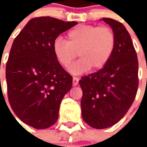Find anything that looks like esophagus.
Returning <instances> with one entry per match:
<instances>
[{
  "mask_svg": "<svg viewBox=\"0 0 147 147\" xmlns=\"http://www.w3.org/2000/svg\"><path fill=\"white\" fill-rule=\"evenodd\" d=\"M79 81H80V79L78 77H73V79H72V85L74 86H77L78 83H79Z\"/></svg>",
  "mask_w": 147,
  "mask_h": 147,
  "instance_id": "obj_1",
  "label": "esophagus"
}]
</instances>
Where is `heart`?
<instances>
[{"label": "heart", "mask_w": 147, "mask_h": 147, "mask_svg": "<svg viewBox=\"0 0 147 147\" xmlns=\"http://www.w3.org/2000/svg\"><path fill=\"white\" fill-rule=\"evenodd\" d=\"M67 41L57 38L53 42L55 57L63 67H67L79 54L81 59L68 67L73 75L84 73L92 67L99 70L107 64L116 46L113 30L106 26L83 25L75 27L67 35Z\"/></svg>", "instance_id": "b5f03b06"}]
</instances>
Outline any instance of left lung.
Here are the masks:
<instances>
[{
	"label": "left lung",
	"mask_w": 147,
	"mask_h": 147,
	"mask_svg": "<svg viewBox=\"0 0 147 147\" xmlns=\"http://www.w3.org/2000/svg\"><path fill=\"white\" fill-rule=\"evenodd\" d=\"M113 30L116 46L102 69L81 78V109L83 120L97 129L120 121L136 98L139 86V62L128 31L118 21L103 18Z\"/></svg>",
	"instance_id": "left-lung-1"
}]
</instances>
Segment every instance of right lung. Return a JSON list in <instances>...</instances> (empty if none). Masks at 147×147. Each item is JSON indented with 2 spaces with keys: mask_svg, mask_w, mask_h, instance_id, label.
I'll return each instance as SVG.
<instances>
[{
  "mask_svg": "<svg viewBox=\"0 0 147 147\" xmlns=\"http://www.w3.org/2000/svg\"><path fill=\"white\" fill-rule=\"evenodd\" d=\"M78 24L49 16L31 19L15 38L6 64L8 102L24 123L45 129L56 123L72 77L59 64L53 42Z\"/></svg>",
  "mask_w": 147,
  "mask_h": 147,
  "instance_id": "obj_1",
  "label": "right lung"
}]
</instances>
